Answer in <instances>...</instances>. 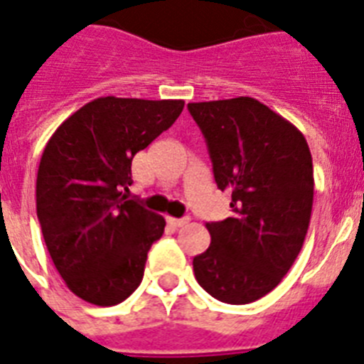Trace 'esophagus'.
I'll list each match as a JSON object with an SVG mask.
<instances>
[{
    "label": "esophagus",
    "instance_id": "34e87169",
    "mask_svg": "<svg viewBox=\"0 0 364 364\" xmlns=\"http://www.w3.org/2000/svg\"><path fill=\"white\" fill-rule=\"evenodd\" d=\"M166 221H168V225H172L173 229H179V227L188 223V218H166Z\"/></svg>",
    "mask_w": 364,
    "mask_h": 364
}]
</instances>
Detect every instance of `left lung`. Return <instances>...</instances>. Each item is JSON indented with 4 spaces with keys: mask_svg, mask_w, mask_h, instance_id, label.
<instances>
[{
    "mask_svg": "<svg viewBox=\"0 0 364 364\" xmlns=\"http://www.w3.org/2000/svg\"><path fill=\"white\" fill-rule=\"evenodd\" d=\"M232 216L210 221V245L194 257L196 280L227 304H249L280 284L299 257L314 205L304 135L251 97L191 102Z\"/></svg>",
    "mask_w": 364,
    "mask_h": 364,
    "instance_id": "obj_1",
    "label": "left lung"
}]
</instances>
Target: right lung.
Segmentation results:
<instances>
[{
    "instance_id": "right-lung-1",
    "label": "right lung",
    "mask_w": 364,
    "mask_h": 364,
    "mask_svg": "<svg viewBox=\"0 0 364 364\" xmlns=\"http://www.w3.org/2000/svg\"><path fill=\"white\" fill-rule=\"evenodd\" d=\"M183 100L100 97L58 126L40 159L36 214L53 264L77 296L115 306L143 280L163 216L128 200L132 159L183 112Z\"/></svg>"
}]
</instances>
